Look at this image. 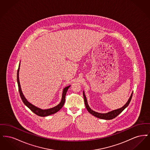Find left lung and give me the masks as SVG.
Segmentation results:
<instances>
[{"mask_svg": "<svg viewBox=\"0 0 150 150\" xmlns=\"http://www.w3.org/2000/svg\"><path fill=\"white\" fill-rule=\"evenodd\" d=\"M133 93L132 92L129 100H128L127 102L122 106V107L120 108H118V109H116V110H112L111 111H110V112H108L107 113H100V112H96L94 111H93V110H92L90 107L89 106L88 104V101L86 100V95H85V93H84V91H83V96H84V102H85V105H86V108L87 109L88 111L91 114L98 117V118H100L101 119H105V120H111V119H114L115 117H116L117 115L120 114L121 113V112L127 107H128V106L129 104V103L130 102V100H132V95H133Z\"/></svg>", "mask_w": 150, "mask_h": 150, "instance_id": "1", "label": "left lung"}]
</instances>
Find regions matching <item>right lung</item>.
Masks as SVG:
<instances>
[{
  "instance_id": "obj_1",
  "label": "right lung",
  "mask_w": 150,
  "mask_h": 150,
  "mask_svg": "<svg viewBox=\"0 0 150 150\" xmlns=\"http://www.w3.org/2000/svg\"><path fill=\"white\" fill-rule=\"evenodd\" d=\"M20 63L19 64L18 66V69L17 70V83H18V91L20 92V97L21 98L23 102V103L30 108L34 113H35L36 115L40 116H47L50 115L54 114L55 113H56L58 112L62 107H63V106L64 105V102H65V96L67 93V90L69 89V88H70V86H67L66 87L64 88V89H63V92H62V99L60 102V103L56 106L55 107L50 108L49 109H45L43 110L42 108H40L39 107H36L35 106L33 105V104H31V103H30L28 100H26V98L25 97L23 94L22 93L21 90V88L20 86V80H19V71H20Z\"/></svg>"
}]
</instances>
